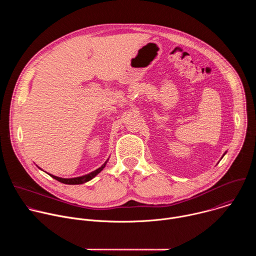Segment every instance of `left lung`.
Instances as JSON below:
<instances>
[{
	"mask_svg": "<svg viewBox=\"0 0 256 256\" xmlns=\"http://www.w3.org/2000/svg\"><path fill=\"white\" fill-rule=\"evenodd\" d=\"M224 155H225V154H224ZM222 158H223V157H222Z\"/></svg>",
	"mask_w": 256,
	"mask_h": 256,
	"instance_id": "1",
	"label": "left lung"
}]
</instances>
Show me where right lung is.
Returning <instances> with one entry per match:
<instances>
[{
    "label": "right lung",
    "instance_id": "obj_1",
    "mask_svg": "<svg viewBox=\"0 0 256 256\" xmlns=\"http://www.w3.org/2000/svg\"><path fill=\"white\" fill-rule=\"evenodd\" d=\"M107 161H108V159H107V160L105 161V163H104L101 167H99L98 169H96V170H94V171H92V172H90V173H88V174H86V175L79 176V177H74V178H62V177L54 176V175H52V174H50V175L52 178H54L56 180L62 182V184H72V186H75V184H85V182H87V181L93 179L98 173H100V172L103 170V168L105 167Z\"/></svg>",
    "mask_w": 256,
    "mask_h": 256
}]
</instances>
